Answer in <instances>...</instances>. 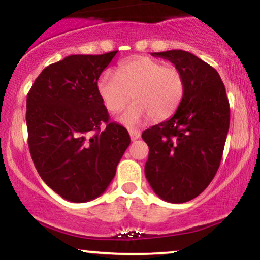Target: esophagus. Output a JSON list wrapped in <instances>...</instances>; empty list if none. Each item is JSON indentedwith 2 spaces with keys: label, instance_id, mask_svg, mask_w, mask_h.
Instances as JSON below:
<instances>
[{
  "label": "esophagus",
  "instance_id": "obj_1",
  "mask_svg": "<svg viewBox=\"0 0 260 260\" xmlns=\"http://www.w3.org/2000/svg\"><path fill=\"white\" fill-rule=\"evenodd\" d=\"M129 136H131V139H132V140H137L140 137V132H139V131H136V129H131L129 131Z\"/></svg>",
  "mask_w": 260,
  "mask_h": 260
}]
</instances>
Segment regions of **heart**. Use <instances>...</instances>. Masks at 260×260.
Wrapping results in <instances>:
<instances>
[{"label":"heart","mask_w":260,"mask_h":260,"mask_svg":"<svg viewBox=\"0 0 260 260\" xmlns=\"http://www.w3.org/2000/svg\"><path fill=\"white\" fill-rule=\"evenodd\" d=\"M107 111L117 113L136 103L120 117L128 127L150 120H166L175 113L184 95L183 74L174 64L157 59L137 57L122 62L116 72L106 71L98 80Z\"/></svg>","instance_id":"1"}]
</instances>
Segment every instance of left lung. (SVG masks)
Here are the masks:
<instances>
[{"mask_svg": "<svg viewBox=\"0 0 260 260\" xmlns=\"http://www.w3.org/2000/svg\"><path fill=\"white\" fill-rule=\"evenodd\" d=\"M183 74L184 95L175 115L144 131L149 147L145 177L169 203L198 197L215 176L230 126L225 85L216 70L183 50L151 52Z\"/></svg>", "mask_w": 260, "mask_h": 260, "instance_id": "1", "label": "left lung"}]
</instances>
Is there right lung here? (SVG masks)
I'll list each match as a JSON object with an SVG mask.
<instances>
[{"label":"right lung","instance_id":"add662e5","mask_svg":"<svg viewBox=\"0 0 260 260\" xmlns=\"http://www.w3.org/2000/svg\"><path fill=\"white\" fill-rule=\"evenodd\" d=\"M116 53L67 56L47 66L26 96L31 159L45 183L66 201L103 194L131 143L126 128L109 122L98 92V79Z\"/></svg>","mask_w":260,"mask_h":260}]
</instances>
